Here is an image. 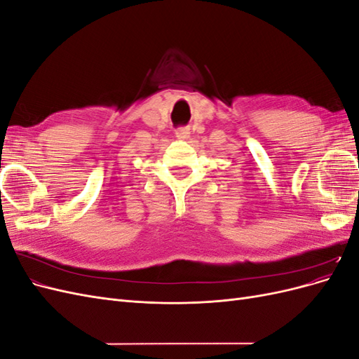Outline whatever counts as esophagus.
<instances>
[{
    "mask_svg": "<svg viewBox=\"0 0 359 359\" xmlns=\"http://www.w3.org/2000/svg\"><path fill=\"white\" fill-rule=\"evenodd\" d=\"M175 136H177L180 140H186V139L190 136V130H189L187 127L177 128V130H175Z\"/></svg>",
    "mask_w": 359,
    "mask_h": 359,
    "instance_id": "1",
    "label": "esophagus"
}]
</instances>
